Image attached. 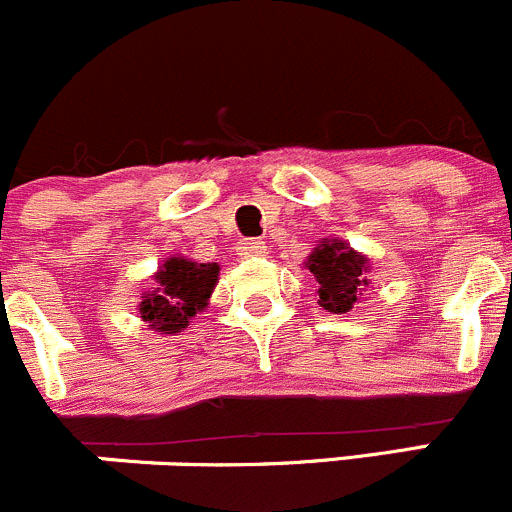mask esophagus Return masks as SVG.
Segmentation results:
<instances>
[{
	"mask_svg": "<svg viewBox=\"0 0 512 512\" xmlns=\"http://www.w3.org/2000/svg\"><path fill=\"white\" fill-rule=\"evenodd\" d=\"M266 241H258V239H244L239 244V251H241V256H246V258H251V256H263L266 254Z\"/></svg>",
	"mask_w": 512,
	"mask_h": 512,
	"instance_id": "34e87169",
	"label": "esophagus"
}]
</instances>
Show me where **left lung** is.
<instances>
[{
	"mask_svg": "<svg viewBox=\"0 0 512 512\" xmlns=\"http://www.w3.org/2000/svg\"><path fill=\"white\" fill-rule=\"evenodd\" d=\"M303 266L318 283V306L331 313H348L368 288L371 258L358 254L341 239H321Z\"/></svg>",
	"mask_w": 512,
	"mask_h": 512,
	"instance_id": "left-lung-1",
	"label": "left lung"
}]
</instances>
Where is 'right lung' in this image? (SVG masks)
I'll return each mask as SVG.
<instances>
[{
  "label": "right lung",
  "instance_id": "1",
  "mask_svg": "<svg viewBox=\"0 0 512 512\" xmlns=\"http://www.w3.org/2000/svg\"><path fill=\"white\" fill-rule=\"evenodd\" d=\"M219 271V263H199L186 256L166 258L151 276V288L141 293V318L161 336L181 333L196 313L209 306Z\"/></svg>",
  "mask_w": 512,
  "mask_h": 512
}]
</instances>
